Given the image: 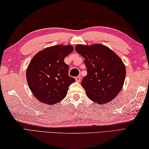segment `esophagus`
<instances>
[{"label": "esophagus", "mask_w": 149, "mask_h": 149, "mask_svg": "<svg viewBox=\"0 0 149 149\" xmlns=\"http://www.w3.org/2000/svg\"><path fill=\"white\" fill-rule=\"evenodd\" d=\"M75 79H76V81H77V82H79V81H81V77H79V76H78V77H76Z\"/></svg>", "instance_id": "1"}]
</instances>
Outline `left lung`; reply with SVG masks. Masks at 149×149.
<instances>
[{"label":"left lung","instance_id":"1","mask_svg":"<svg viewBox=\"0 0 149 149\" xmlns=\"http://www.w3.org/2000/svg\"><path fill=\"white\" fill-rule=\"evenodd\" d=\"M75 50L85 58L87 74L81 86L88 99L99 104L113 100L125 79L126 68L122 59L108 47L99 43L78 44Z\"/></svg>","mask_w":149,"mask_h":149}]
</instances>
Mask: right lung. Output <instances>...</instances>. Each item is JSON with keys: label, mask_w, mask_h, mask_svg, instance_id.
Masks as SVG:
<instances>
[{"label": "right lung", "mask_w": 149, "mask_h": 149, "mask_svg": "<svg viewBox=\"0 0 149 149\" xmlns=\"http://www.w3.org/2000/svg\"><path fill=\"white\" fill-rule=\"evenodd\" d=\"M71 45L47 47L32 58L26 70V80L35 97L53 105L64 99L68 87L75 79L68 75L64 58L73 51Z\"/></svg>", "instance_id": "right-lung-1"}]
</instances>
